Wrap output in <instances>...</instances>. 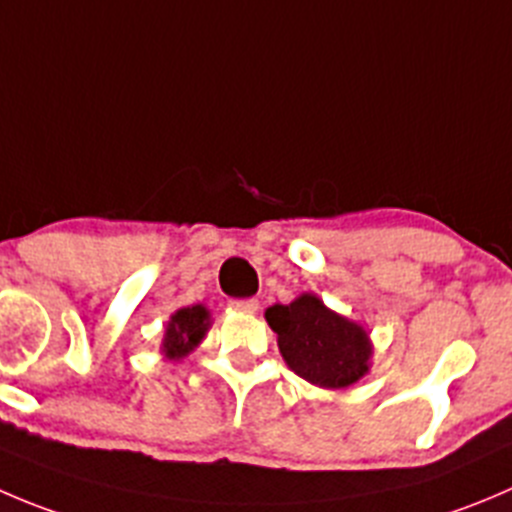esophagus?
Wrapping results in <instances>:
<instances>
[{"mask_svg": "<svg viewBox=\"0 0 512 512\" xmlns=\"http://www.w3.org/2000/svg\"><path fill=\"white\" fill-rule=\"evenodd\" d=\"M230 305H232V310L245 312V315H255V312L260 310V302H257L255 297H247V300H232Z\"/></svg>", "mask_w": 512, "mask_h": 512, "instance_id": "1", "label": "esophagus"}]
</instances>
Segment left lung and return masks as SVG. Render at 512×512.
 Listing matches in <instances>:
<instances>
[{"label":"left lung","instance_id":"1","mask_svg":"<svg viewBox=\"0 0 512 512\" xmlns=\"http://www.w3.org/2000/svg\"><path fill=\"white\" fill-rule=\"evenodd\" d=\"M265 320L277 332L282 360L310 385L342 390L370 372L375 352L370 332L330 310L315 292H302L290 305L267 307Z\"/></svg>","mask_w":512,"mask_h":512}]
</instances>
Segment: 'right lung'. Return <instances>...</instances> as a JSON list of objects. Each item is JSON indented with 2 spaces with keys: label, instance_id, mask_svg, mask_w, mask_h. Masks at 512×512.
<instances>
[{
  "label": "right lung",
  "instance_id": "right-lung-1",
  "mask_svg": "<svg viewBox=\"0 0 512 512\" xmlns=\"http://www.w3.org/2000/svg\"><path fill=\"white\" fill-rule=\"evenodd\" d=\"M212 327V312L205 305H190L180 307L170 315L165 325V335H162L160 352L165 360H182L190 355L200 342L205 340L207 332Z\"/></svg>",
  "mask_w": 512,
  "mask_h": 512
}]
</instances>
